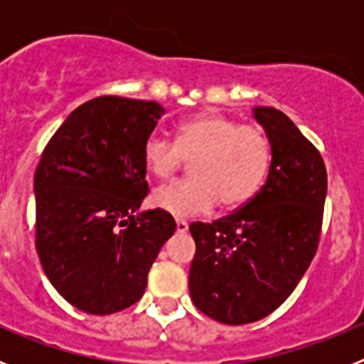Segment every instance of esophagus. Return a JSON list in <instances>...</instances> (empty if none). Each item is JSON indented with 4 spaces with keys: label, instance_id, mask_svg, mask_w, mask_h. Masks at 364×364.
I'll return each instance as SVG.
<instances>
[{
    "label": "esophagus",
    "instance_id": "1",
    "mask_svg": "<svg viewBox=\"0 0 364 364\" xmlns=\"http://www.w3.org/2000/svg\"><path fill=\"white\" fill-rule=\"evenodd\" d=\"M188 230H189L188 222L182 220V218H176V231H178V233H186Z\"/></svg>",
    "mask_w": 364,
    "mask_h": 364
}]
</instances>
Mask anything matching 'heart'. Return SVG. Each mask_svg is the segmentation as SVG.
I'll return each mask as SVG.
<instances>
[{
    "label": "heart",
    "mask_w": 364,
    "mask_h": 364,
    "mask_svg": "<svg viewBox=\"0 0 364 364\" xmlns=\"http://www.w3.org/2000/svg\"><path fill=\"white\" fill-rule=\"evenodd\" d=\"M144 164L156 178H171L184 160H193L191 180L175 182L153 193V204L167 213L189 217L220 204L235 210L252 200L272 166V144L253 125L204 112L178 124L175 142L149 136Z\"/></svg>",
    "instance_id": "b5f03b06"
}]
</instances>
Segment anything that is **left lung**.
I'll list each match as a JSON object with an SVG mask.
<instances>
[{"instance_id":"8db88e82","label":"left lung","mask_w":364,"mask_h":364,"mask_svg":"<svg viewBox=\"0 0 364 364\" xmlns=\"http://www.w3.org/2000/svg\"><path fill=\"white\" fill-rule=\"evenodd\" d=\"M272 144L266 184L226 217L189 224L195 306L224 324L264 319L290 297L319 247L326 167L284 112L255 107Z\"/></svg>"}]
</instances>
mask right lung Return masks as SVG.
<instances>
[{
	"label": "right lung",
	"mask_w": 364,
	"mask_h": 364,
	"mask_svg": "<svg viewBox=\"0 0 364 364\" xmlns=\"http://www.w3.org/2000/svg\"><path fill=\"white\" fill-rule=\"evenodd\" d=\"M162 107L98 96L74 109L34 173L36 252L67 302L109 315L140 301L160 247L175 233L167 211L136 215L149 193L144 142Z\"/></svg>",
	"instance_id": "obj_1"
}]
</instances>
